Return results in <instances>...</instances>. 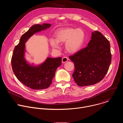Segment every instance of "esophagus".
I'll return each mask as SVG.
<instances>
[{"label": "esophagus", "instance_id": "esophagus-1", "mask_svg": "<svg viewBox=\"0 0 123 123\" xmlns=\"http://www.w3.org/2000/svg\"><path fill=\"white\" fill-rule=\"evenodd\" d=\"M68 58L67 57H63L62 58V63H66L68 61Z\"/></svg>", "mask_w": 123, "mask_h": 123}]
</instances>
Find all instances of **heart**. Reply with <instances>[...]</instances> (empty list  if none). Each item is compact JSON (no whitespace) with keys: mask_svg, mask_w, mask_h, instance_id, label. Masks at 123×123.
Returning <instances> with one entry per match:
<instances>
[{"mask_svg":"<svg viewBox=\"0 0 123 123\" xmlns=\"http://www.w3.org/2000/svg\"><path fill=\"white\" fill-rule=\"evenodd\" d=\"M55 39L50 38L49 42L54 49H58L59 43H65L66 50L75 54L83 47L86 40V33L80 29L61 28L55 32Z\"/></svg>","mask_w":123,"mask_h":123,"instance_id":"obj_1","label":"heart"}]
</instances>
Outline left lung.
Masks as SVG:
<instances>
[{
  "label": "left lung",
  "mask_w": 123,
  "mask_h": 123,
  "mask_svg": "<svg viewBox=\"0 0 123 123\" xmlns=\"http://www.w3.org/2000/svg\"><path fill=\"white\" fill-rule=\"evenodd\" d=\"M74 63L73 77L79 86L94 85L107 74L111 61L109 41L98 31L92 32L86 48L69 57Z\"/></svg>",
  "instance_id": "1"
}]
</instances>
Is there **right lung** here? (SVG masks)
<instances>
[{"instance_id":"obj_1","label":"right lung","mask_w":123,"mask_h":123,"mask_svg":"<svg viewBox=\"0 0 123 123\" xmlns=\"http://www.w3.org/2000/svg\"><path fill=\"white\" fill-rule=\"evenodd\" d=\"M51 26V24L45 23L32 26L22 35L19 43L13 50L11 60L12 71L17 79L32 90L48 88L56 69L61 65V57H48L45 62L37 66L29 64L24 58L26 41L34 33L46 30Z\"/></svg>"}]
</instances>
